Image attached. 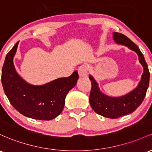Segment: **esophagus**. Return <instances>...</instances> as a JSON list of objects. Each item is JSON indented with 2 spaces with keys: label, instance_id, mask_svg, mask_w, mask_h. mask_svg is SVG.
<instances>
[{
  "label": "esophagus",
  "instance_id": "1",
  "mask_svg": "<svg viewBox=\"0 0 152 152\" xmlns=\"http://www.w3.org/2000/svg\"><path fill=\"white\" fill-rule=\"evenodd\" d=\"M78 72H79V77H87L88 73L85 66H81L80 67H79V68H78Z\"/></svg>",
  "mask_w": 152,
  "mask_h": 152
}]
</instances>
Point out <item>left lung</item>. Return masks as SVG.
I'll list each match as a JSON object with an SVG mask.
<instances>
[{
	"instance_id": "left-lung-1",
	"label": "left lung",
	"mask_w": 152,
	"mask_h": 152,
	"mask_svg": "<svg viewBox=\"0 0 152 152\" xmlns=\"http://www.w3.org/2000/svg\"><path fill=\"white\" fill-rule=\"evenodd\" d=\"M113 39L116 44L126 46L134 51L138 55V61L144 69L136 87L121 96H110L104 94L94 78L89 74V78L91 82L89 102L91 108L95 113L104 118L115 119L132 113L142 103L149 87L150 73L144 55L135 43L124 34L118 32L113 33Z\"/></svg>"
}]
</instances>
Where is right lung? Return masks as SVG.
<instances>
[{
  "label": "right lung",
  "mask_w": 152,
  "mask_h": 152,
  "mask_svg": "<svg viewBox=\"0 0 152 152\" xmlns=\"http://www.w3.org/2000/svg\"><path fill=\"white\" fill-rule=\"evenodd\" d=\"M19 42L6 55L2 69L5 94L15 109L23 115L35 120L50 121L63 111L65 99L79 79L75 71L69 77L58 78L42 85L26 82L16 71L14 58Z\"/></svg>",
  "instance_id": "obj_1"
}]
</instances>
